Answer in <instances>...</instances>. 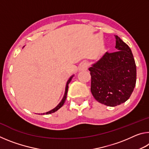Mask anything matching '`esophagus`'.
I'll return each instance as SVG.
<instances>
[{
    "label": "esophagus",
    "instance_id": "esophagus-1",
    "mask_svg": "<svg viewBox=\"0 0 149 149\" xmlns=\"http://www.w3.org/2000/svg\"><path fill=\"white\" fill-rule=\"evenodd\" d=\"M88 63L87 62H83L80 64L79 66V70L81 71H84V70H87L88 68Z\"/></svg>",
    "mask_w": 149,
    "mask_h": 149
}]
</instances>
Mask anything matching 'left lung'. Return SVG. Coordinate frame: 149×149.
<instances>
[{
	"label": "left lung",
	"instance_id": "1",
	"mask_svg": "<svg viewBox=\"0 0 149 149\" xmlns=\"http://www.w3.org/2000/svg\"><path fill=\"white\" fill-rule=\"evenodd\" d=\"M118 50L106 52L92 64L91 91L95 99L108 107H116L129 99L136 84V65L132 50L116 35Z\"/></svg>",
	"mask_w": 149,
	"mask_h": 149
}]
</instances>
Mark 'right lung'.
<instances>
[{
  "label": "right lung",
  "instance_id": "obj_1",
  "mask_svg": "<svg viewBox=\"0 0 149 149\" xmlns=\"http://www.w3.org/2000/svg\"><path fill=\"white\" fill-rule=\"evenodd\" d=\"M74 75H72V76L69 78V79L68 80V81H67V83H66V85H65V93H64V97H63V98H62V99L61 101L60 102L59 104H58V105L56 106V107H55L54 108H53V109H52L51 110L49 111V112H45V113H43V114H52V113H54V112H56V111H57L58 110L60 109V108L62 107L63 104H64L65 99H66L68 91V84H70V82L71 81V80H72V77H74Z\"/></svg>",
  "mask_w": 149,
  "mask_h": 149
}]
</instances>
